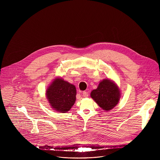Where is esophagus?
Here are the masks:
<instances>
[{
  "label": "esophagus",
  "instance_id": "34e87169",
  "mask_svg": "<svg viewBox=\"0 0 160 160\" xmlns=\"http://www.w3.org/2000/svg\"><path fill=\"white\" fill-rule=\"evenodd\" d=\"M82 94H83V96L85 97V98H87L88 96V94L87 91H83V92H82Z\"/></svg>",
  "mask_w": 160,
  "mask_h": 160
}]
</instances>
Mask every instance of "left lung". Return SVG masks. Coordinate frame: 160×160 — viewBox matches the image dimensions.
<instances>
[{"label": "left lung", "instance_id": "1", "mask_svg": "<svg viewBox=\"0 0 160 160\" xmlns=\"http://www.w3.org/2000/svg\"><path fill=\"white\" fill-rule=\"evenodd\" d=\"M90 97L105 111L115 108L120 99V90L118 87L109 79H104L98 88L90 93Z\"/></svg>", "mask_w": 160, "mask_h": 160}]
</instances>
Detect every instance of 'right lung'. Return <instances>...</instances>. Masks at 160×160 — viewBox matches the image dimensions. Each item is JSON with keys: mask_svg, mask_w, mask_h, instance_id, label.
Listing matches in <instances>:
<instances>
[{"mask_svg": "<svg viewBox=\"0 0 160 160\" xmlns=\"http://www.w3.org/2000/svg\"><path fill=\"white\" fill-rule=\"evenodd\" d=\"M77 90L74 85L56 78L47 88V99L53 109L60 112L70 111L76 101Z\"/></svg>", "mask_w": 160, "mask_h": 160, "instance_id": "obj_1", "label": "right lung"}]
</instances>
